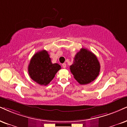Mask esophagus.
Segmentation results:
<instances>
[{
    "instance_id": "obj_1",
    "label": "esophagus",
    "mask_w": 127,
    "mask_h": 127,
    "mask_svg": "<svg viewBox=\"0 0 127 127\" xmlns=\"http://www.w3.org/2000/svg\"><path fill=\"white\" fill-rule=\"evenodd\" d=\"M62 67H63V68H65V67H66V64L65 63H63L62 64Z\"/></svg>"
}]
</instances>
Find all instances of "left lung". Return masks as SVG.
I'll use <instances>...</instances> for the list:
<instances>
[{"mask_svg": "<svg viewBox=\"0 0 127 127\" xmlns=\"http://www.w3.org/2000/svg\"><path fill=\"white\" fill-rule=\"evenodd\" d=\"M70 66L74 77L80 84H87L94 81L100 71V64L94 53L82 48L74 57Z\"/></svg>", "mask_w": 127, "mask_h": 127, "instance_id": "1", "label": "left lung"}]
</instances>
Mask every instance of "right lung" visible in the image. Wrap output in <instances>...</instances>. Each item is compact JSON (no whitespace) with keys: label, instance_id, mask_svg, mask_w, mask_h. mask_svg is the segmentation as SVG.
Masks as SVG:
<instances>
[{"label":"right lung","instance_id":"right-lung-1","mask_svg":"<svg viewBox=\"0 0 127 127\" xmlns=\"http://www.w3.org/2000/svg\"><path fill=\"white\" fill-rule=\"evenodd\" d=\"M61 66L53 64L48 52L45 50L37 52L30 60L28 72L30 78L41 86H47L53 79Z\"/></svg>","mask_w":127,"mask_h":127}]
</instances>
